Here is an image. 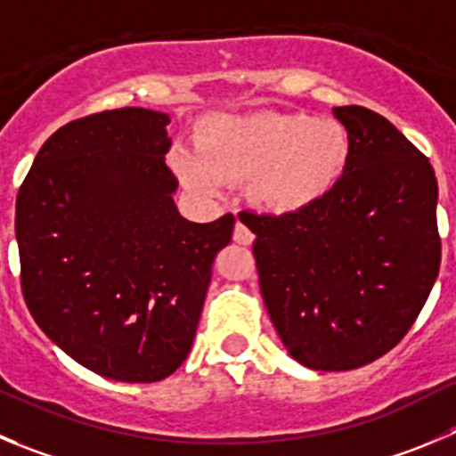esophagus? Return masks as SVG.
I'll use <instances>...</instances> for the list:
<instances>
[{"label": "esophagus", "mask_w": 456, "mask_h": 456, "mask_svg": "<svg viewBox=\"0 0 456 456\" xmlns=\"http://www.w3.org/2000/svg\"><path fill=\"white\" fill-rule=\"evenodd\" d=\"M232 240H235L237 244H241V246H250V244H253L255 235L248 231V228H246L244 224H241V221H237L235 232H232Z\"/></svg>", "instance_id": "1"}]
</instances>
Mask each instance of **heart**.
<instances>
[{"mask_svg":"<svg viewBox=\"0 0 456 456\" xmlns=\"http://www.w3.org/2000/svg\"><path fill=\"white\" fill-rule=\"evenodd\" d=\"M349 156L345 127L333 118L262 111L206 123L199 150L181 147L172 166L188 188L212 194L250 179V197L268 212H297L322 199Z\"/></svg>","mask_w":456,"mask_h":456,"instance_id":"b5f03b06","label":"heart"}]
</instances>
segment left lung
<instances>
[{"label":"left lung","instance_id":"1","mask_svg":"<svg viewBox=\"0 0 456 456\" xmlns=\"http://www.w3.org/2000/svg\"><path fill=\"white\" fill-rule=\"evenodd\" d=\"M349 156L333 188L297 212L240 219L257 235L264 305L289 354L315 371H346L392 351L441 266L435 170L387 118L336 107Z\"/></svg>","mask_w":456,"mask_h":456}]
</instances>
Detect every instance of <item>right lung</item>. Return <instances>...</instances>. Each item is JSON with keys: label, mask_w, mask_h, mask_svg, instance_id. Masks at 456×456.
<instances>
[{"label": "right lung", "mask_w": 456, "mask_h": 456, "mask_svg": "<svg viewBox=\"0 0 456 456\" xmlns=\"http://www.w3.org/2000/svg\"><path fill=\"white\" fill-rule=\"evenodd\" d=\"M166 114L101 111L51 134L20 185L15 235L26 306L82 367L156 383L188 358L212 262L235 216L183 219Z\"/></svg>", "instance_id": "add662e5"}]
</instances>
